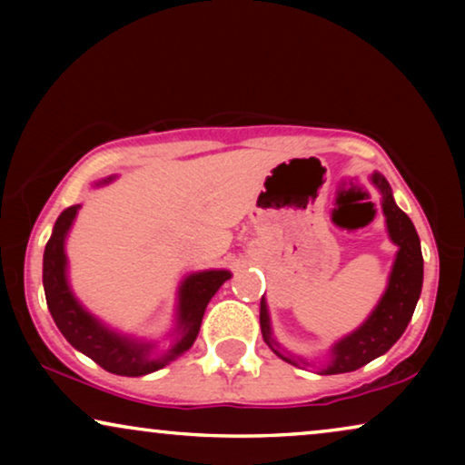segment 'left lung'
Returning <instances> with one entry per match:
<instances>
[{"label": "left lung", "instance_id": "8db88e82", "mask_svg": "<svg viewBox=\"0 0 465 465\" xmlns=\"http://www.w3.org/2000/svg\"><path fill=\"white\" fill-rule=\"evenodd\" d=\"M371 182L381 193V207H383L387 234H390L391 243L398 247V253L396 260H393L390 279H387V288L377 302V307L372 309V313L366 317V322L360 328H355L353 332L342 336L341 341H336L330 347L328 361L320 368V374L358 371V368L366 366L368 361L390 351L393 342L402 336L406 326H409L419 296H421L423 256L415 226H412L409 215L393 201L390 182L377 173V171L371 175ZM260 328H262V339L271 347L272 353L292 366H311V361L301 358V355L290 353L275 339L264 296L260 301Z\"/></svg>", "mask_w": 465, "mask_h": 465}]
</instances>
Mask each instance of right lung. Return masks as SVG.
<instances>
[{
    "mask_svg": "<svg viewBox=\"0 0 465 465\" xmlns=\"http://www.w3.org/2000/svg\"><path fill=\"white\" fill-rule=\"evenodd\" d=\"M114 175L94 182V186H105ZM80 205H72L54 222L46 250H44V294H46L48 311L53 315L56 328L65 336L69 345L78 349L93 361H97L107 372L120 377H143V374L161 371L169 361L186 353L196 341L201 330L203 315L220 285L232 277L226 269H209L190 272L177 288V307L173 328L167 334L169 347L156 351V342L131 339L118 330H112L97 320L91 311L82 307L75 298L67 279V253L65 239L72 231Z\"/></svg>",
    "mask_w": 465,
    "mask_h": 465,
    "instance_id": "obj_1",
    "label": "right lung"
}]
</instances>
